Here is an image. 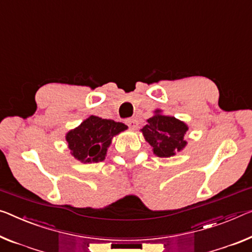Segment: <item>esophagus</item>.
Listing matches in <instances>:
<instances>
[{"label": "esophagus", "instance_id": "1", "mask_svg": "<svg viewBox=\"0 0 252 252\" xmlns=\"http://www.w3.org/2000/svg\"><path fill=\"white\" fill-rule=\"evenodd\" d=\"M127 126L129 127V129H136L137 126H138V122L136 121V119H129V121L126 122Z\"/></svg>", "mask_w": 252, "mask_h": 252}]
</instances>
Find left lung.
Returning a JSON list of instances; mask_svg holds the SVG:
<instances>
[{
	"label": "left lung",
	"instance_id": "1",
	"mask_svg": "<svg viewBox=\"0 0 252 252\" xmlns=\"http://www.w3.org/2000/svg\"><path fill=\"white\" fill-rule=\"evenodd\" d=\"M188 127L175 117L158 114L148 119L142 131L153 152L160 158H170L183 150L186 145L184 136Z\"/></svg>",
	"mask_w": 252,
	"mask_h": 252
}]
</instances>
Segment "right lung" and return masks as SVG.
<instances>
[{
    "label": "right lung",
    "instance_id": "obj_1",
    "mask_svg": "<svg viewBox=\"0 0 252 252\" xmlns=\"http://www.w3.org/2000/svg\"><path fill=\"white\" fill-rule=\"evenodd\" d=\"M127 129L123 123L90 116L77 128L66 135L68 148L81 162H99L104 160L111 138Z\"/></svg>",
    "mask_w": 252,
    "mask_h": 252
}]
</instances>
